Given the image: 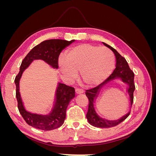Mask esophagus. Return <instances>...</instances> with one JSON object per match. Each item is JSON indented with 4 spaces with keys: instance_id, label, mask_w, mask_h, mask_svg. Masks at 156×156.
Listing matches in <instances>:
<instances>
[{
    "instance_id": "1",
    "label": "esophagus",
    "mask_w": 156,
    "mask_h": 156,
    "mask_svg": "<svg viewBox=\"0 0 156 156\" xmlns=\"http://www.w3.org/2000/svg\"><path fill=\"white\" fill-rule=\"evenodd\" d=\"M84 92L83 90H81V89H79V88H77L76 90H75V93H76L77 94H83Z\"/></svg>"
}]
</instances>
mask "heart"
I'll return each instance as SVG.
<instances>
[{
    "mask_svg": "<svg viewBox=\"0 0 156 156\" xmlns=\"http://www.w3.org/2000/svg\"><path fill=\"white\" fill-rule=\"evenodd\" d=\"M115 60L112 51L105 47L83 44L70 49L66 58L60 56L58 67L69 81L80 77L84 83L93 86L102 83L115 68Z\"/></svg>",
    "mask_w": 156,
    "mask_h": 156,
    "instance_id": "b5f03b06",
    "label": "heart"
}]
</instances>
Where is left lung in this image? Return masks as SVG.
I'll list each match as a JSON object with an SVG mask.
<instances>
[{
  "instance_id": "1",
  "label": "left lung",
  "mask_w": 156,
  "mask_h": 156,
  "mask_svg": "<svg viewBox=\"0 0 156 156\" xmlns=\"http://www.w3.org/2000/svg\"><path fill=\"white\" fill-rule=\"evenodd\" d=\"M102 43L105 46L107 47L108 49H110L115 54L116 61V68L105 81H103L100 85L95 88L87 90L85 94L89 101L88 110L87 114V119L88 121V123L94 127L106 128V127H114L121 123L129 115L130 111L117 120H107L101 117L96 112L95 103L96 99L100 95L101 89L108 83L116 79L120 80L122 82L126 84L127 85L126 92L128 94L129 107L131 108L133 102V92L135 91V87L134 83V73L130 69L126 60L118 53V51L115 49L104 43V42H102Z\"/></svg>"
}]
</instances>
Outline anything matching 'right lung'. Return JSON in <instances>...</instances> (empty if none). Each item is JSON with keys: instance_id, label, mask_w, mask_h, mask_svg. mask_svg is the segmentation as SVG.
<instances>
[{"instance_id": "right-lung-1", "label": "right lung", "mask_w": 156, "mask_h": 156, "mask_svg": "<svg viewBox=\"0 0 156 156\" xmlns=\"http://www.w3.org/2000/svg\"><path fill=\"white\" fill-rule=\"evenodd\" d=\"M75 41V40L52 39L42 41L35 46L22 61L20 72L16 77V98L18 109L27 123L29 126L41 130L49 131L58 128L66 119V112L70 101L75 98V89L73 87L58 83L56 88L53 105L48 115L32 113L26 110L20 92V82L24 71L35 60H44L53 69H58V59L61 52Z\"/></svg>"}]
</instances>
